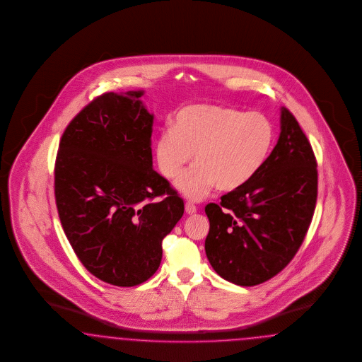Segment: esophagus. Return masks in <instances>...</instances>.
Wrapping results in <instances>:
<instances>
[{"label": "esophagus", "mask_w": 362, "mask_h": 362, "mask_svg": "<svg viewBox=\"0 0 362 362\" xmlns=\"http://www.w3.org/2000/svg\"><path fill=\"white\" fill-rule=\"evenodd\" d=\"M186 213L189 214V216H192V214H195L197 213V207L192 204V203H186Z\"/></svg>", "instance_id": "1"}]
</instances>
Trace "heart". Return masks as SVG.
Segmentation results:
<instances>
[{"instance_id": "heart-1", "label": "heart", "mask_w": 362, "mask_h": 362, "mask_svg": "<svg viewBox=\"0 0 362 362\" xmlns=\"http://www.w3.org/2000/svg\"><path fill=\"white\" fill-rule=\"evenodd\" d=\"M275 125L261 113L223 105L197 103L182 107L173 128L159 133L153 152L160 174L174 179L192 156V165L176 180L191 201L211 189L238 191L260 173L275 144Z\"/></svg>"}]
</instances>
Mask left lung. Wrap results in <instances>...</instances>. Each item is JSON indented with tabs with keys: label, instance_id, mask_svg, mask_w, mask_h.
<instances>
[{
	"label": "left lung",
	"instance_id": "obj_1",
	"mask_svg": "<svg viewBox=\"0 0 362 362\" xmlns=\"http://www.w3.org/2000/svg\"><path fill=\"white\" fill-rule=\"evenodd\" d=\"M318 194L317 160L296 118L280 109V136L245 187L204 207L206 256L233 284L252 287L283 271L302 245Z\"/></svg>",
	"mask_w": 362,
	"mask_h": 362
}]
</instances>
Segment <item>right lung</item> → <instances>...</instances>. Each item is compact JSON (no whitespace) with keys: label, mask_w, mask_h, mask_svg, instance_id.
<instances>
[{"label":"right lung","mask_w":362,"mask_h":362,"mask_svg":"<svg viewBox=\"0 0 362 362\" xmlns=\"http://www.w3.org/2000/svg\"><path fill=\"white\" fill-rule=\"evenodd\" d=\"M141 95L106 93L90 102L64 130L55 163L67 240L91 275L117 287L158 271L163 238L185 213L183 199L153 170V115Z\"/></svg>","instance_id":"obj_1"}]
</instances>
